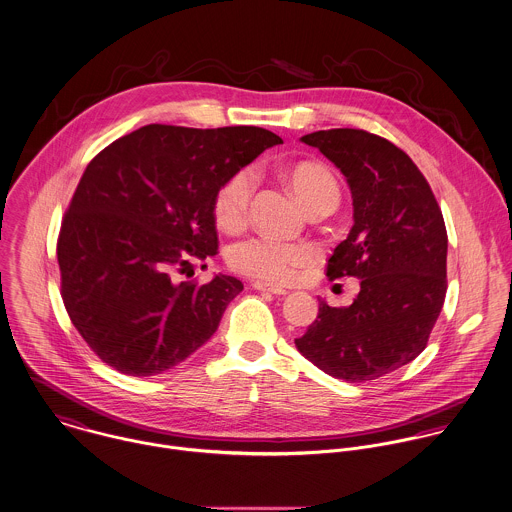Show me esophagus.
Returning <instances> with one entry per match:
<instances>
[{
  "label": "esophagus",
  "instance_id": "1",
  "mask_svg": "<svg viewBox=\"0 0 512 512\" xmlns=\"http://www.w3.org/2000/svg\"><path fill=\"white\" fill-rule=\"evenodd\" d=\"M253 288L259 290V292H265V294H275V296H284L286 290L279 288V286H271V284L265 283H253Z\"/></svg>",
  "mask_w": 512,
  "mask_h": 512
}]
</instances>
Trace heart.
<instances>
[{
	"label": "heart",
	"mask_w": 512,
	"mask_h": 512,
	"mask_svg": "<svg viewBox=\"0 0 512 512\" xmlns=\"http://www.w3.org/2000/svg\"><path fill=\"white\" fill-rule=\"evenodd\" d=\"M284 180L306 210L316 206H336L340 184L326 165L318 161H298L284 169ZM255 192V172L237 169L218 186L214 196V218L220 228L239 229L249 212ZM314 261V249L306 243H288L269 237H249L235 243L228 253L229 267L235 273L263 281L286 284L300 267Z\"/></svg>",
	"instance_id": "b5f03b06"
}]
</instances>
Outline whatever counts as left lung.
<instances>
[{
  "label": "left lung",
  "mask_w": 512,
  "mask_h": 512,
  "mask_svg": "<svg viewBox=\"0 0 512 512\" xmlns=\"http://www.w3.org/2000/svg\"><path fill=\"white\" fill-rule=\"evenodd\" d=\"M345 176L353 228L334 249L326 275L355 277L351 306L324 300L294 343L324 373L349 383L379 379L416 359L446 298L448 233L434 192L391 141L363 129L314 131L300 139Z\"/></svg>",
  "instance_id": "obj_1"
}]
</instances>
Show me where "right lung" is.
Wrapping results in <instances>:
<instances>
[{
	"label": "right lung",
	"mask_w": 512,
	"mask_h": 512,
	"mask_svg": "<svg viewBox=\"0 0 512 512\" xmlns=\"http://www.w3.org/2000/svg\"><path fill=\"white\" fill-rule=\"evenodd\" d=\"M283 143L267 129L151 123L119 137L82 174L58 233L66 312L110 367L172 369L214 336L241 281L174 283L218 253L214 196L231 172Z\"/></svg>",
	"instance_id": "add662e5"
}]
</instances>
